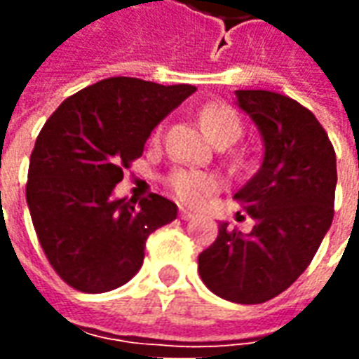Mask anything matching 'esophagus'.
<instances>
[{
	"instance_id": "esophagus-1",
	"label": "esophagus",
	"mask_w": 359,
	"mask_h": 359,
	"mask_svg": "<svg viewBox=\"0 0 359 359\" xmlns=\"http://www.w3.org/2000/svg\"><path fill=\"white\" fill-rule=\"evenodd\" d=\"M180 219H184V221H190V219H194V213L192 211L184 210V208H180Z\"/></svg>"
}]
</instances>
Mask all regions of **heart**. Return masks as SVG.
<instances>
[{
	"mask_svg": "<svg viewBox=\"0 0 359 359\" xmlns=\"http://www.w3.org/2000/svg\"><path fill=\"white\" fill-rule=\"evenodd\" d=\"M200 118H202L205 133L210 134L213 142L223 140V138L236 140L241 136V118L236 115V111L226 103L205 105ZM167 184L171 187V190L180 202L188 203V205H198L208 198V194H211L217 188V179L210 172L175 169L167 179Z\"/></svg>",
	"mask_w": 359,
	"mask_h": 359,
	"instance_id": "1",
	"label": "heart"
}]
</instances>
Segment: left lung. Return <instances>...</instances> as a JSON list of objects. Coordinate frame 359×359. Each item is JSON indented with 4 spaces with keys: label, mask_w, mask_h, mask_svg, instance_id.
I'll return each mask as SVG.
<instances>
[{
    "label": "left lung",
    "mask_w": 359,
    "mask_h": 359,
    "mask_svg": "<svg viewBox=\"0 0 359 359\" xmlns=\"http://www.w3.org/2000/svg\"><path fill=\"white\" fill-rule=\"evenodd\" d=\"M234 94L264 142L262 167L234 194L256 225L244 234L221 223L198 271L221 298L262 304L300 277L329 231L337 156L316 115L298 102L267 90Z\"/></svg>",
    "instance_id": "1"
}]
</instances>
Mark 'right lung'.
I'll return each mask as SVG.
<instances>
[{
	"label": "right lung",
	"mask_w": 359,
	"mask_h": 359,
	"mask_svg": "<svg viewBox=\"0 0 359 359\" xmlns=\"http://www.w3.org/2000/svg\"><path fill=\"white\" fill-rule=\"evenodd\" d=\"M190 84L113 76L59 105L30 156L27 203L43 254L76 290L109 292L138 273L148 236L177 219L163 196L113 198L123 169L142 156L151 130Z\"/></svg>",
	"instance_id": "obj_1"
}]
</instances>
